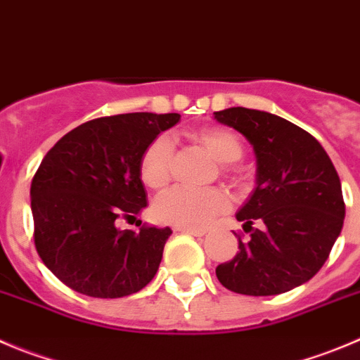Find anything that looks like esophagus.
<instances>
[{"instance_id":"1","label":"esophagus","mask_w":360,"mask_h":360,"mask_svg":"<svg viewBox=\"0 0 360 360\" xmlns=\"http://www.w3.org/2000/svg\"><path fill=\"white\" fill-rule=\"evenodd\" d=\"M174 231H180V233H187V235H193V237H203L205 231L203 229H196V228H186V226H176Z\"/></svg>"}]
</instances>
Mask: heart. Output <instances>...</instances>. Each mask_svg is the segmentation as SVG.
<instances>
[{"label": "heart", "instance_id": "heart-1", "mask_svg": "<svg viewBox=\"0 0 360 360\" xmlns=\"http://www.w3.org/2000/svg\"><path fill=\"white\" fill-rule=\"evenodd\" d=\"M193 139L200 143L208 155L219 164L237 162L242 157V143L233 132L221 127H207L194 132ZM173 155V143L167 136L153 139L143 152L141 171L143 182L152 189H162L169 180V164ZM228 207V196L221 189L191 191L184 187L164 193L153 205V212L159 221L186 228H201L210 221L212 215Z\"/></svg>", "mask_w": 360, "mask_h": 360}]
</instances>
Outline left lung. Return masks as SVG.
Segmentation results:
<instances>
[{"instance_id": "left-lung-1", "label": "left lung", "mask_w": 360, "mask_h": 360, "mask_svg": "<svg viewBox=\"0 0 360 360\" xmlns=\"http://www.w3.org/2000/svg\"><path fill=\"white\" fill-rule=\"evenodd\" d=\"M214 120L240 132L256 157V187L237 212L251 238L238 237L235 258L215 269L219 283L252 297L290 292L323 266L343 228L336 167L309 132L272 112L228 108Z\"/></svg>"}]
</instances>
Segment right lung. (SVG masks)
<instances>
[{"label":"right lung","mask_w":360,"mask_h":360,"mask_svg":"<svg viewBox=\"0 0 360 360\" xmlns=\"http://www.w3.org/2000/svg\"><path fill=\"white\" fill-rule=\"evenodd\" d=\"M180 122L178 112H127L75 127L40 162L32 182L35 248L68 288L118 299L157 274L169 228L120 229L146 207L143 152Z\"/></svg>","instance_id":"right-lung-1"}]
</instances>
